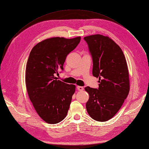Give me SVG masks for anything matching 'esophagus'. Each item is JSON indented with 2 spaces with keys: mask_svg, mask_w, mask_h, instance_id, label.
Returning <instances> with one entry per match:
<instances>
[{
  "mask_svg": "<svg viewBox=\"0 0 149 149\" xmlns=\"http://www.w3.org/2000/svg\"><path fill=\"white\" fill-rule=\"evenodd\" d=\"M77 88L79 91H82L84 89V88L83 86H77Z\"/></svg>",
  "mask_w": 149,
  "mask_h": 149,
  "instance_id": "obj_1",
  "label": "esophagus"
}]
</instances>
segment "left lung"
<instances>
[{"instance_id":"8db88e82","label":"left lung","mask_w":149,"mask_h":149,"mask_svg":"<svg viewBox=\"0 0 149 149\" xmlns=\"http://www.w3.org/2000/svg\"><path fill=\"white\" fill-rule=\"evenodd\" d=\"M93 62V75L98 78L99 88H85L89 98L86 110L95 120L105 122L118 112L130 91L125 57L111 38L102 35L86 36Z\"/></svg>"}]
</instances>
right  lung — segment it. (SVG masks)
Segmentation results:
<instances>
[{"label":"right lung","mask_w":149,"mask_h":149,"mask_svg":"<svg viewBox=\"0 0 149 149\" xmlns=\"http://www.w3.org/2000/svg\"><path fill=\"white\" fill-rule=\"evenodd\" d=\"M81 37H55L38 43L31 50L25 69V84L30 101L40 118L50 124L68 114L75 86L57 80L67 55L78 46Z\"/></svg>","instance_id":"right-lung-1"}]
</instances>
